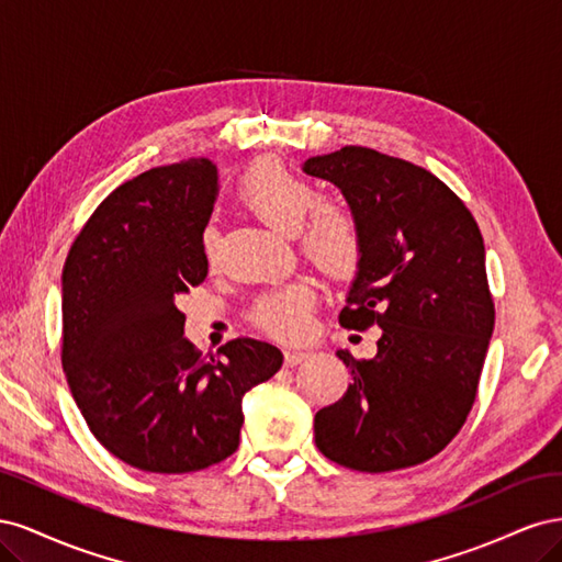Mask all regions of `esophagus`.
<instances>
[{
	"label": "esophagus",
	"instance_id": "1",
	"mask_svg": "<svg viewBox=\"0 0 562 562\" xmlns=\"http://www.w3.org/2000/svg\"><path fill=\"white\" fill-rule=\"evenodd\" d=\"M307 359H310L307 351H297V349H288L285 351V366L288 368H295V366H300L302 361H307Z\"/></svg>",
	"mask_w": 562,
	"mask_h": 562
}]
</instances>
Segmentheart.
Wrapping results in <instances>:
<instances>
[{
  "label": "heart",
  "mask_w": 562,
  "mask_h": 562,
  "mask_svg": "<svg viewBox=\"0 0 562 562\" xmlns=\"http://www.w3.org/2000/svg\"><path fill=\"white\" fill-rule=\"evenodd\" d=\"M239 196L269 227L288 236L300 234L306 217L321 201L314 184L291 173L277 161L255 164L241 180ZM304 229L302 250L321 271L335 279L353 274L361 262L363 241L359 225L347 211L337 206L318 209L311 225ZM201 246L211 258L215 248L213 229L203 232ZM314 288L310 283H291L281 291L265 295L255 304L252 316L255 323L271 335L297 337L310 326Z\"/></svg>",
  "instance_id": "heart-1"
}]
</instances>
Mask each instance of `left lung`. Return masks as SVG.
Returning a JSON list of instances; mask_svg holds the SVG:
<instances>
[{"label":"left lung","instance_id":"left-lung-1","mask_svg":"<svg viewBox=\"0 0 562 562\" xmlns=\"http://www.w3.org/2000/svg\"><path fill=\"white\" fill-rule=\"evenodd\" d=\"M302 171L333 182L361 229L339 323L382 328L368 361L335 351L351 384L316 413V448L368 473L427 462L462 429L495 328L481 229L446 182L375 149L347 145Z\"/></svg>","mask_w":562,"mask_h":562}]
</instances>
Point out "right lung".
Returning a JSON list of instances; mask_svg holds the SVG:
<instances>
[{"label": "right lung", "instance_id": "1", "mask_svg": "<svg viewBox=\"0 0 562 562\" xmlns=\"http://www.w3.org/2000/svg\"><path fill=\"white\" fill-rule=\"evenodd\" d=\"M217 166L149 168L100 203L63 267V370L91 434L122 462L187 473L239 448L246 391L283 363L236 337L201 359L176 300L209 274L201 236Z\"/></svg>", "mask_w": 562, "mask_h": 562}]
</instances>
